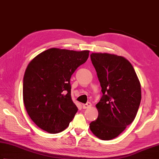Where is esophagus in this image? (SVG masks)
Here are the masks:
<instances>
[{
  "instance_id": "obj_1",
  "label": "esophagus",
  "mask_w": 159,
  "mask_h": 159,
  "mask_svg": "<svg viewBox=\"0 0 159 159\" xmlns=\"http://www.w3.org/2000/svg\"><path fill=\"white\" fill-rule=\"evenodd\" d=\"M91 107V102H87V103L82 105L83 109H87V108H89Z\"/></svg>"
}]
</instances>
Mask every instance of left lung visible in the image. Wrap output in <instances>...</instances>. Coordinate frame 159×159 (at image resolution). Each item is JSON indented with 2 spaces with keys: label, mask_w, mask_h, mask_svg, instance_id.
<instances>
[{
  "label": "left lung",
  "mask_w": 159,
  "mask_h": 159,
  "mask_svg": "<svg viewBox=\"0 0 159 159\" xmlns=\"http://www.w3.org/2000/svg\"><path fill=\"white\" fill-rule=\"evenodd\" d=\"M102 96L96 104L98 116L90 130L97 138L110 140L121 134L134 120L141 101V86L129 61L121 56L92 53Z\"/></svg>",
  "instance_id": "8db88e82"
}]
</instances>
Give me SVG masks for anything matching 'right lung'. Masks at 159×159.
<instances>
[{"label":"right lung","mask_w":159,"mask_h":159,"mask_svg":"<svg viewBox=\"0 0 159 159\" xmlns=\"http://www.w3.org/2000/svg\"><path fill=\"white\" fill-rule=\"evenodd\" d=\"M88 50L51 48L30 61L25 71L23 98L26 112L49 133L63 131L77 112L71 98L70 77L87 61Z\"/></svg>","instance_id":"add662e5"}]
</instances>
